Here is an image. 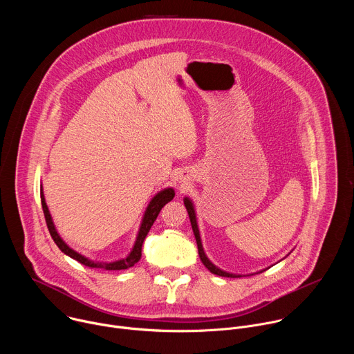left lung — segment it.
<instances>
[{"mask_svg":"<svg viewBox=\"0 0 354 354\" xmlns=\"http://www.w3.org/2000/svg\"><path fill=\"white\" fill-rule=\"evenodd\" d=\"M183 203H185V207L187 210V214H189V218H190V224H192V230H193V234H194V238H196V242H197V249H198V257H200V261L203 262V265L214 274L217 276H221V277H242L241 274H234V273H228V272H224L221 269H218L217 266H214L209 258L206 257L205 254V249H203V245H201V239H200V232H198V227H197V221H196V213H194V207H193V203L192 200L185 197L183 198ZM265 270H261L259 273H262Z\"/></svg>","mask_w":354,"mask_h":354,"instance_id":"1","label":"left lung"}]
</instances>
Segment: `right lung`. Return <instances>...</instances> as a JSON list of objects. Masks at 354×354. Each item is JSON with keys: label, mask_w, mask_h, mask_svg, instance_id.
Returning a JSON list of instances; mask_svg holds the SVG:
<instances>
[{"label": "right lung", "mask_w": 354, "mask_h": 354, "mask_svg": "<svg viewBox=\"0 0 354 354\" xmlns=\"http://www.w3.org/2000/svg\"><path fill=\"white\" fill-rule=\"evenodd\" d=\"M175 197V192L172 187H168V189H164L161 192H158L153 198H151L149 205L144 213V217H142V221H141V225H140V230H138V234H137V238H136V242H134V246L131 249L130 254L124 258V259H119V261H115V262H95V261H91L85 257H82L81 254H78V252H75L74 249H71L63 239L62 236L59 235L56 227H55V223L52 220V216H50V212L47 209V205H46V200H44V194H43V189H40V200H41V209H43V213H44V218H46V224H47V228H48V232L50 235H52L53 241L56 242V245L60 248L62 252H64L66 255H68L70 258L78 261L80 263L88 266V268H93V269H104V270H123V269H129L131 266H134L140 258H141V248H142V242L148 234V231L151 230V227H153L154 221L157 220L161 209L168 203V201H171L172 198Z\"/></svg>", "instance_id": "right-lung-1"}]
</instances>
